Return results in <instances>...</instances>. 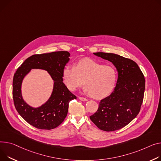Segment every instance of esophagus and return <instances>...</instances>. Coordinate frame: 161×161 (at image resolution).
<instances>
[{"label":"esophagus","instance_id":"34e87169","mask_svg":"<svg viewBox=\"0 0 161 161\" xmlns=\"http://www.w3.org/2000/svg\"><path fill=\"white\" fill-rule=\"evenodd\" d=\"M78 98H79L80 100H81V101H83V102H86V101H87V100H88L87 98H83V97H81V96H80V97H79Z\"/></svg>","mask_w":161,"mask_h":161}]
</instances>
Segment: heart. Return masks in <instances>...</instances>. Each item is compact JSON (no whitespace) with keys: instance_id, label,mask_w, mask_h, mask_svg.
I'll list each match as a JSON object with an SVG mask.
<instances>
[{"instance_id":"heart-1","label":"heart","mask_w":161,"mask_h":161,"mask_svg":"<svg viewBox=\"0 0 161 161\" xmlns=\"http://www.w3.org/2000/svg\"><path fill=\"white\" fill-rule=\"evenodd\" d=\"M62 77L69 90H76L83 83L85 93L94 98L102 99L113 92L118 75L113 66L85 58L76 62L74 67L64 68Z\"/></svg>"}]
</instances>
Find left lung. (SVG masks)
Returning <instances> with one entry per match:
<instances>
[{
	"label": "left lung",
	"instance_id": "8db88e82",
	"mask_svg": "<svg viewBox=\"0 0 161 161\" xmlns=\"http://www.w3.org/2000/svg\"><path fill=\"white\" fill-rule=\"evenodd\" d=\"M94 54L113 63L119 73L113 92L99 103L98 109L90 116L100 130L114 131L130 124L140 112L145 90V78L133 60L112 53Z\"/></svg>",
	"mask_w": 161,
	"mask_h": 161
}]
</instances>
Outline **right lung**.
<instances>
[{
	"label": "right lung",
	"instance_id": "obj_1",
	"mask_svg": "<svg viewBox=\"0 0 161 161\" xmlns=\"http://www.w3.org/2000/svg\"><path fill=\"white\" fill-rule=\"evenodd\" d=\"M69 56L67 51L35 54L27 58L14 74L12 94L15 108L25 120L37 129L50 130L59 126L67 115L69 102L76 99L63 82V70L70 59ZM31 68L48 71L55 81L51 98L37 108L29 106L21 95L22 80Z\"/></svg>",
	"mask_w": 161,
	"mask_h": 161
}]
</instances>
